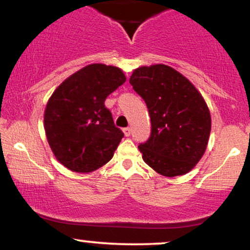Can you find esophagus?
I'll return each mask as SVG.
<instances>
[{"mask_svg":"<svg viewBox=\"0 0 250 250\" xmlns=\"http://www.w3.org/2000/svg\"><path fill=\"white\" fill-rule=\"evenodd\" d=\"M123 132H124L125 137H130V135H131V128L130 127H125L124 130H123Z\"/></svg>","mask_w":250,"mask_h":250,"instance_id":"obj_1","label":"esophagus"}]
</instances>
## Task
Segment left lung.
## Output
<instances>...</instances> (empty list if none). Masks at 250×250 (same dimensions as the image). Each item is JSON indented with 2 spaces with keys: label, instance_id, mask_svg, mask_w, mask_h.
Listing matches in <instances>:
<instances>
[{
  "label": "left lung",
  "instance_id": "1",
  "mask_svg": "<svg viewBox=\"0 0 250 250\" xmlns=\"http://www.w3.org/2000/svg\"><path fill=\"white\" fill-rule=\"evenodd\" d=\"M146 103L150 135L139 145L144 161L163 176L189 172L202 159L211 132L204 98L181 73L166 64L137 68L130 78Z\"/></svg>",
  "mask_w": 250,
  "mask_h": 250
}]
</instances>
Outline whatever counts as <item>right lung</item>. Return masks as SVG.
<instances>
[{"label":"right lung","mask_w":250,"mask_h":250,"mask_svg":"<svg viewBox=\"0 0 250 250\" xmlns=\"http://www.w3.org/2000/svg\"><path fill=\"white\" fill-rule=\"evenodd\" d=\"M126 81L122 69L92 63L64 80L45 109L46 137L55 158L76 172L96 170L112 159L124 137L106 97Z\"/></svg>","instance_id":"1"}]
</instances>
